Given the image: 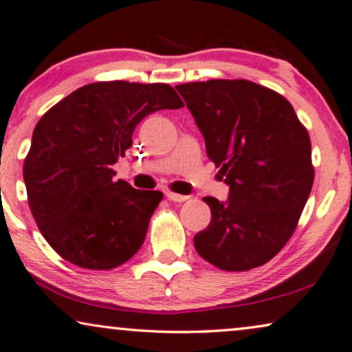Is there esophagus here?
I'll use <instances>...</instances> for the list:
<instances>
[{
	"label": "esophagus",
	"mask_w": 352,
	"mask_h": 352,
	"mask_svg": "<svg viewBox=\"0 0 352 352\" xmlns=\"http://www.w3.org/2000/svg\"><path fill=\"white\" fill-rule=\"evenodd\" d=\"M166 196H167V199L173 201V203H184V201L188 199V196L173 193V191H166Z\"/></svg>",
	"instance_id": "obj_1"
}]
</instances>
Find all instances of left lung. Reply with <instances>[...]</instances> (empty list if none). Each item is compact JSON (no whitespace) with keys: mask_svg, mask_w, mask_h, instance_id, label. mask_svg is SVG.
<instances>
[{"mask_svg":"<svg viewBox=\"0 0 352 352\" xmlns=\"http://www.w3.org/2000/svg\"><path fill=\"white\" fill-rule=\"evenodd\" d=\"M230 186L228 201L206 196L210 223L196 233L198 254L220 270L245 272L277 256L311 195V138L287 98L250 80L175 87Z\"/></svg>","mask_w":352,"mask_h":352,"instance_id":"obj_1","label":"left lung"}]
</instances>
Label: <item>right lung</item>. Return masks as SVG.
<instances>
[{
    "mask_svg": "<svg viewBox=\"0 0 352 352\" xmlns=\"http://www.w3.org/2000/svg\"><path fill=\"white\" fill-rule=\"evenodd\" d=\"M179 107L184 101L167 83L112 80L80 87L45 112L23 182L41 235L63 259L109 270L137 254L162 193L116 182L112 164L144 117Z\"/></svg>",
    "mask_w": 352,
    "mask_h": 352,
    "instance_id": "right-lung-1",
    "label": "right lung"
}]
</instances>
